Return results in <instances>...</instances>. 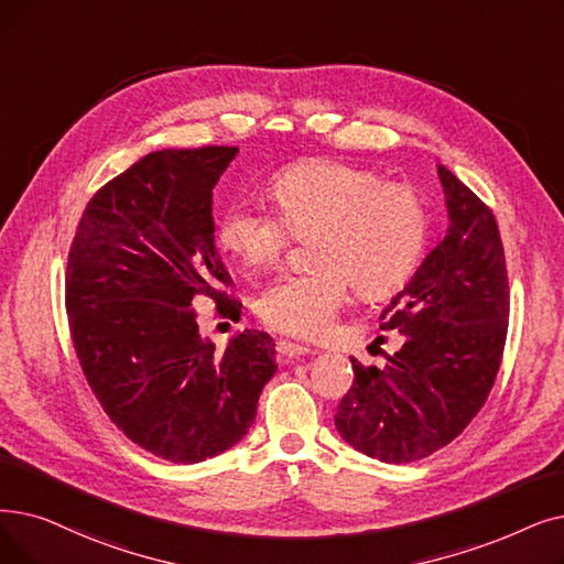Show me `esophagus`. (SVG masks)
<instances>
[{"mask_svg": "<svg viewBox=\"0 0 564 564\" xmlns=\"http://www.w3.org/2000/svg\"><path fill=\"white\" fill-rule=\"evenodd\" d=\"M276 352H279V357H283V359H297V357H302V355H308L311 352V348H306V346H300V343H292V340H279L276 343Z\"/></svg>", "mask_w": 564, "mask_h": 564, "instance_id": "obj_1", "label": "esophagus"}]
</instances>
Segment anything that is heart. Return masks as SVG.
I'll return each mask as SVG.
<instances>
[{"mask_svg": "<svg viewBox=\"0 0 564 564\" xmlns=\"http://www.w3.org/2000/svg\"><path fill=\"white\" fill-rule=\"evenodd\" d=\"M276 212L232 203L218 226L224 247L249 269L272 267L295 237L308 241L315 267L269 283L258 297L260 321L281 334L315 338L348 300H387L414 276L426 253L431 212L408 184H384L371 170L306 161L269 186Z\"/></svg>", "mask_w": 564, "mask_h": 564, "instance_id": "b5f03b06", "label": "heart"}]
</instances>
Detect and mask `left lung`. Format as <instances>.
I'll return each mask as SVG.
<instances>
[{"label": "left lung", "instance_id": "1", "mask_svg": "<svg viewBox=\"0 0 564 564\" xmlns=\"http://www.w3.org/2000/svg\"><path fill=\"white\" fill-rule=\"evenodd\" d=\"M445 239L380 313L403 346L387 364L350 357L355 380L334 424L357 452L412 463L447 447L491 394L509 327V279L496 216L452 170Z\"/></svg>", "mask_w": 564, "mask_h": 564}]
</instances>
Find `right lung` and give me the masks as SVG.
I'll list each match as a JSON object with an SVG mask.
<instances>
[{
    "label": "right lung",
    "mask_w": 564,
    "mask_h": 564,
    "mask_svg": "<svg viewBox=\"0 0 564 564\" xmlns=\"http://www.w3.org/2000/svg\"><path fill=\"white\" fill-rule=\"evenodd\" d=\"M237 147L152 152L91 195L70 241L64 302L73 348L110 422L173 463L224 454L256 422L274 340L247 329L216 352L193 304H241L214 247L212 191Z\"/></svg>",
    "instance_id": "1"
}]
</instances>
